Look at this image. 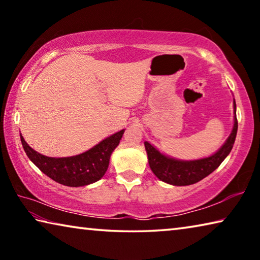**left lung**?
I'll list each match as a JSON object with an SVG mask.
<instances>
[{
  "instance_id": "left-lung-1",
  "label": "left lung",
  "mask_w": 260,
  "mask_h": 260,
  "mask_svg": "<svg viewBox=\"0 0 260 260\" xmlns=\"http://www.w3.org/2000/svg\"><path fill=\"white\" fill-rule=\"evenodd\" d=\"M234 126L231 135L219 150L212 156L202 158L196 160H179L165 156L149 142H144L148 161L150 169L156 177L169 184L173 186H189L196 183L202 179L208 177L213 172L223 159L230 155L235 142L237 133V119H236V104L234 101Z\"/></svg>"
}]
</instances>
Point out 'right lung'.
Listing matches in <instances>:
<instances>
[{
	"mask_svg": "<svg viewBox=\"0 0 260 260\" xmlns=\"http://www.w3.org/2000/svg\"><path fill=\"white\" fill-rule=\"evenodd\" d=\"M124 132H117L80 155L61 158L37 152L26 143L21 134L20 141L27 157L50 179L64 186L81 187L99 181L105 174L111 153L119 144Z\"/></svg>",
	"mask_w": 260,
	"mask_h": 260,
	"instance_id": "obj_1",
	"label": "right lung"
}]
</instances>
